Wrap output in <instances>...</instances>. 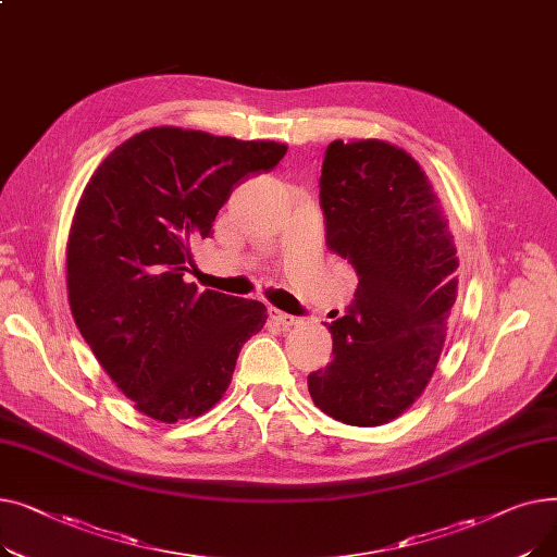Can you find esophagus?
I'll use <instances>...</instances> for the list:
<instances>
[{
  "label": "esophagus",
  "mask_w": 557,
  "mask_h": 557,
  "mask_svg": "<svg viewBox=\"0 0 557 557\" xmlns=\"http://www.w3.org/2000/svg\"><path fill=\"white\" fill-rule=\"evenodd\" d=\"M269 315H271L273 323H277V325H282V327H294V325H298V318H296V315L284 313V311L275 309V307L269 309Z\"/></svg>",
  "instance_id": "1"
}]
</instances>
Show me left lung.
<instances>
[{
	"instance_id": "left-lung-1",
	"label": "left lung",
	"mask_w": 557,
	"mask_h": 557,
	"mask_svg": "<svg viewBox=\"0 0 557 557\" xmlns=\"http://www.w3.org/2000/svg\"><path fill=\"white\" fill-rule=\"evenodd\" d=\"M327 246L359 277L330 325L334 359L307 376L330 418L376 426L411 406L441 359L458 257L420 164L382 139H334L320 171Z\"/></svg>"
}]
</instances>
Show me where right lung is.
<instances>
[{
	"instance_id": "1",
	"label": "right lung",
	"mask_w": 557,
	"mask_h": 557,
	"mask_svg": "<svg viewBox=\"0 0 557 557\" xmlns=\"http://www.w3.org/2000/svg\"><path fill=\"white\" fill-rule=\"evenodd\" d=\"M284 156L277 141L160 126L116 146L87 183L67 244L70 307L144 416L171 424L210 411L267 323L261 302L198 294L183 275L230 194Z\"/></svg>"
}]
</instances>
